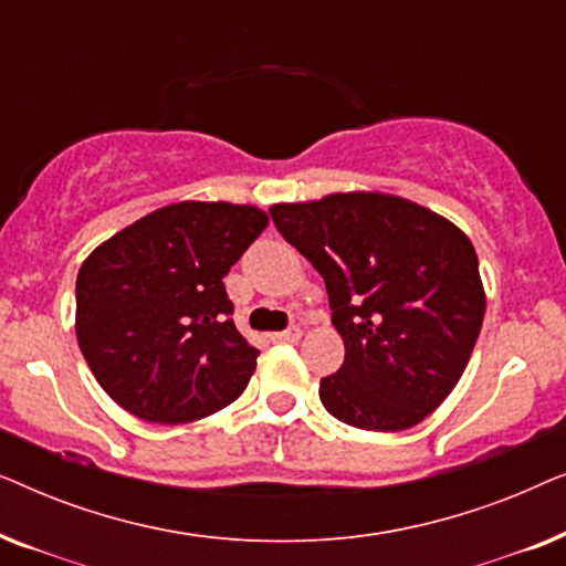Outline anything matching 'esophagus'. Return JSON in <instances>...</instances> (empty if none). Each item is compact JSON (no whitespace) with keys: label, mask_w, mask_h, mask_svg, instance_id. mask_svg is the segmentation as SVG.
I'll return each mask as SVG.
<instances>
[{"label":"esophagus","mask_w":566,"mask_h":566,"mask_svg":"<svg viewBox=\"0 0 566 566\" xmlns=\"http://www.w3.org/2000/svg\"><path fill=\"white\" fill-rule=\"evenodd\" d=\"M301 335H304V332H301V327H289V329H283V332H275L273 343H298Z\"/></svg>","instance_id":"obj_1"}]
</instances>
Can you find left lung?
<instances>
[{
  "label": "left lung",
  "instance_id": "1",
  "mask_svg": "<svg viewBox=\"0 0 566 566\" xmlns=\"http://www.w3.org/2000/svg\"><path fill=\"white\" fill-rule=\"evenodd\" d=\"M275 229L324 277L345 363L319 399L360 430H407L467 368L484 319L474 244L428 208L384 192H335L270 208Z\"/></svg>",
  "mask_w": 566,
  "mask_h": 566
}]
</instances>
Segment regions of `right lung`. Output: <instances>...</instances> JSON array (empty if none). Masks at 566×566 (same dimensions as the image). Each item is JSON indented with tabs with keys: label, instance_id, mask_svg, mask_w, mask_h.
<instances>
[{
	"label": "right lung",
	"instance_id": "right-lung-1",
	"mask_svg": "<svg viewBox=\"0 0 566 566\" xmlns=\"http://www.w3.org/2000/svg\"><path fill=\"white\" fill-rule=\"evenodd\" d=\"M268 227L254 206H165L99 244L76 275V339L130 415L177 424L219 412L258 366L223 275Z\"/></svg>",
	"mask_w": 566,
	"mask_h": 566
}]
</instances>
